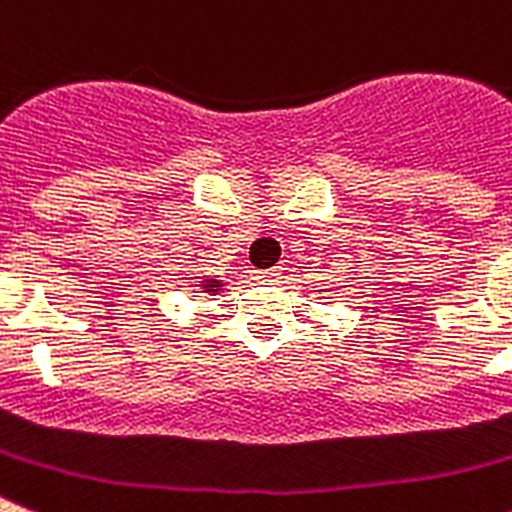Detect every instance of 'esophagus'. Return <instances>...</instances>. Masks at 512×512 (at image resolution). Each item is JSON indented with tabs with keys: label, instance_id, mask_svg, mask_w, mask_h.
<instances>
[{
	"label": "esophagus",
	"instance_id": "esophagus-1",
	"mask_svg": "<svg viewBox=\"0 0 512 512\" xmlns=\"http://www.w3.org/2000/svg\"><path fill=\"white\" fill-rule=\"evenodd\" d=\"M279 271H282V269H259V271H253V279H256V282H261V284L279 282V277H282Z\"/></svg>",
	"mask_w": 512,
	"mask_h": 512
}]
</instances>
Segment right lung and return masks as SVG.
Returning <instances> with one entry per match:
<instances>
[{"instance_id":"add662e5","label":"right lung","mask_w":512,"mask_h":512,"mask_svg":"<svg viewBox=\"0 0 512 512\" xmlns=\"http://www.w3.org/2000/svg\"><path fill=\"white\" fill-rule=\"evenodd\" d=\"M223 287V284H220V279H202V289H205V292H210V295H217V289Z\"/></svg>"}]
</instances>
